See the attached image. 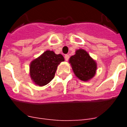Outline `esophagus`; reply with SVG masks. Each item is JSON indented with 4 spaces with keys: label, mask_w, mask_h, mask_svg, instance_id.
<instances>
[{
    "label": "esophagus",
    "mask_w": 127,
    "mask_h": 127,
    "mask_svg": "<svg viewBox=\"0 0 127 127\" xmlns=\"http://www.w3.org/2000/svg\"><path fill=\"white\" fill-rule=\"evenodd\" d=\"M64 57H65V60L66 61H68V60H69V55H65Z\"/></svg>",
    "instance_id": "34e87169"
}]
</instances>
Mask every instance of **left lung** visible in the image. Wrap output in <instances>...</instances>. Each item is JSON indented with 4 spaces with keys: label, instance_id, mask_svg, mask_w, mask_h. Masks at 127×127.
<instances>
[{
    "label": "left lung",
    "instance_id": "obj_1",
    "mask_svg": "<svg viewBox=\"0 0 127 127\" xmlns=\"http://www.w3.org/2000/svg\"><path fill=\"white\" fill-rule=\"evenodd\" d=\"M75 75L82 81H88L94 76L97 69V65L89 54L84 50H78L76 54L70 58Z\"/></svg>",
    "mask_w": 127,
    "mask_h": 127
}]
</instances>
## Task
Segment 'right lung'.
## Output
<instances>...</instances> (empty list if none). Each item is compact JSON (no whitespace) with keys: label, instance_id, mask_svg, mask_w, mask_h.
I'll use <instances>...</instances> for the list:
<instances>
[{"label":"right lung","instance_id":"add662e5","mask_svg":"<svg viewBox=\"0 0 127 127\" xmlns=\"http://www.w3.org/2000/svg\"><path fill=\"white\" fill-rule=\"evenodd\" d=\"M64 61L61 54L56 55L53 51H46L30 64V77L35 83L44 86L53 79L58 64Z\"/></svg>","mask_w":127,"mask_h":127}]
</instances>
